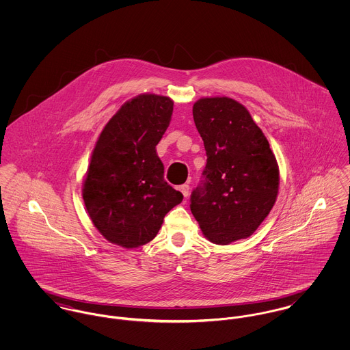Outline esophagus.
Segmentation results:
<instances>
[{
    "mask_svg": "<svg viewBox=\"0 0 350 350\" xmlns=\"http://www.w3.org/2000/svg\"><path fill=\"white\" fill-rule=\"evenodd\" d=\"M179 190H180V193L183 194V197H185V198H187V196H189V193H190V187H189V185H182V186L179 187Z\"/></svg>",
    "mask_w": 350,
    "mask_h": 350,
    "instance_id": "obj_1",
    "label": "esophagus"
}]
</instances>
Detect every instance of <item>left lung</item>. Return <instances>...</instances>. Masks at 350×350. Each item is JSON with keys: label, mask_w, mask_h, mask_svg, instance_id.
I'll return each instance as SVG.
<instances>
[{"label": "left lung", "mask_w": 350, "mask_h": 350, "mask_svg": "<svg viewBox=\"0 0 350 350\" xmlns=\"http://www.w3.org/2000/svg\"><path fill=\"white\" fill-rule=\"evenodd\" d=\"M207 163L191 194V213L204 237L218 245L247 239L273 207L279 167L248 109L228 97L193 106Z\"/></svg>", "instance_id": "obj_1"}]
</instances>
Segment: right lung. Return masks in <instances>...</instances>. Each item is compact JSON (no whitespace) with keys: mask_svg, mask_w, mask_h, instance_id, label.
Masks as SVG:
<instances>
[{"mask_svg":"<svg viewBox=\"0 0 350 350\" xmlns=\"http://www.w3.org/2000/svg\"><path fill=\"white\" fill-rule=\"evenodd\" d=\"M174 110L168 97L140 94L125 102L100 132L83 182L86 210L100 234L132 250L153 240L183 196L164 180L156 146Z\"/></svg>","mask_w":350,"mask_h":350,"instance_id":"right-lung-1","label":"right lung"}]
</instances>
